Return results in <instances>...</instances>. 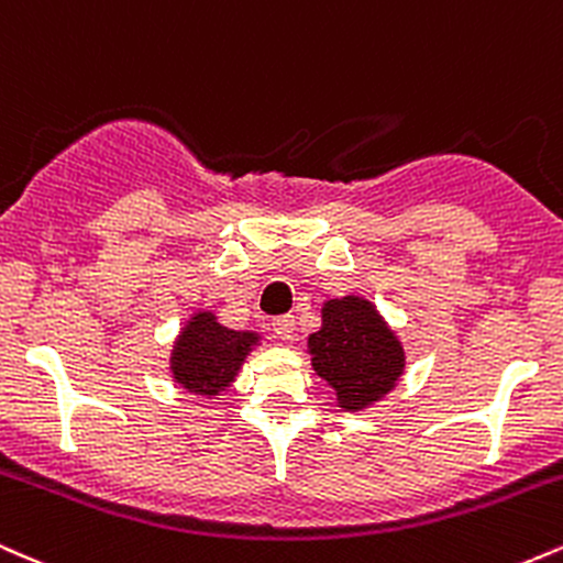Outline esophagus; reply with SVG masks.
Returning a JSON list of instances; mask_svg holds the SVG:
<instances>
[{"label":"esophagus","mask_w":563,"mask_h":563,"mask_svg":"<svg viewBox=\"0 0 563 563\" xmlns=\"http://www.w3.org/2000/svg\"><path fill=\"white\" fill-rule=\"evenodd\" d=\"M273 331H275L277 339L288 341L290 335H294V331H296V320L290 318V314H283V318H275V320H273Z\"/></svg>","instance_id":"34e87169"}]
</instances>
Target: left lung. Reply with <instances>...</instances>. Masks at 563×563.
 <instances>
[{"label": "left lung", "instance_id": "1", "mask_svg": "<svg viewBox=\"0 0 563 563\" xmlns=\"http://www.w3.org/2000/svg\"><path fill=\"white\" fill-rule=\"evenodd\" d=\"M312 367L333 386L339 407L363 410L397 384L405 352L371 301L344 296L322 307V328L309 335Z\"/></svg>", "mask_w": 563, "mask_h": 563}]
</instances>
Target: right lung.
<instances>
[{
  "mask_svg": "<svg viewBox=\"0 0 563 563\" xmlns=\"http://www.w3.org/2000/svg\"><path fill=\"white\" fill-rule=\"evenodd\" d=\"M260 341L256 333L228 331L211 312H198L187 322L172 352V373L187 391L214 397L230 386L249 349Z\"/></svg>",
  "mask_w": 563,
  "mask_h": 563,
  "instance_id": "1",
  "label": "right lung"
}]
</instances>
